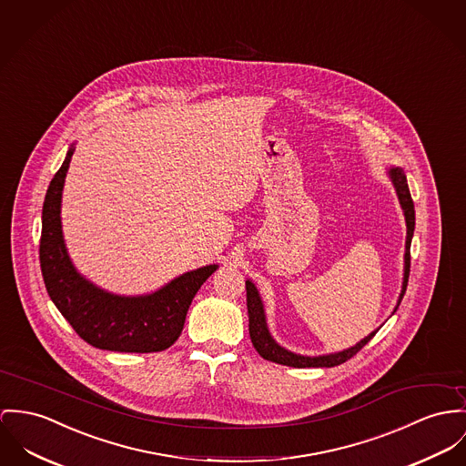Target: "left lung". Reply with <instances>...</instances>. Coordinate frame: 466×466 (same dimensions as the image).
I'll return each instance as SVG.
<instances>
[{
  "instance_id": "left-lung-1",
  "label": "left lung",
  "mask_w": 466,
  "mask_h": 466,
  "mask_svg": "<svg viewBox=\"0 0 466 466\" xmlns=\"http://www.w3.org/2000/svg\"><path fill=\"white\" fill-rule=\"evenodd\" d=\"M389 177L394 184L395 193L399 198V204L402 208L404 219H406V250H404V273H402V286H400V294L397 299L394 312L406 292L408 286V277H410V247H411V238H413V230H415V208H413V200L410 195V187H408V180L404 176V170L400 167H390L389 168ZM247 307H248V328H250V339L253 348L257 350V353L264 360L280 363V365H289V367H335L344 363L346 360L355 357L360 350L376 335V331L369 333L365 339H361L355 346L344 350V351H337V353H329V355H319V357H303V355H296L292 351H289L286 348H282L269 333L268 321H266V312H264V303L262 298L257 290L255 284L250 279L247 280Z\"/></svg>"
}]
</instances>
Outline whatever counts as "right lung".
Wrapping results in <instances>:
<instances>
[{"instance_id": "add662e5", "label": "right lung", "mask_w": 466, "mask_h": 466, "mask_svg": "<svg viewBox=\"0 0 466 466\" xmlns=\"http://www.w3.org/2000/svg\"><path fill=\"white\" fill-rule=\"evenodd\" d=\"M74 144L51 180L42 208L40 268L49 298L76 333L94 348L118 353H154L170 348L184 328L187 309L218 264L182 273L140 296L113 294L85 279L72 264L62 230V193Z\"/></svg>"}]
</instances>
